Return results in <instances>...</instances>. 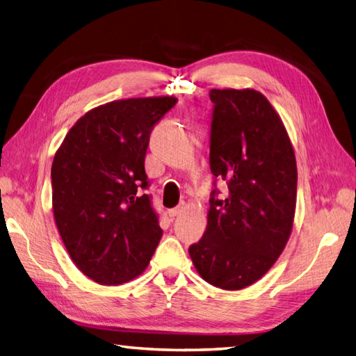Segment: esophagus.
<instances>
[{"label":"esophagus","instance_id":"34e87169","mask_svg":"<svg viewBox=\"0 0 356 356\" xmlns=\"http://www.w3.org/2000/svg\"><path fill=\"white\" fill-rule=\"evenodd\" d=\"M183 209H184V204H181V206L175 207V209H170L168 213H169L170 218H175V216H178L181 212H183Z\"/></svg>","mask_w":356,"mask_h":356}]
</instances>
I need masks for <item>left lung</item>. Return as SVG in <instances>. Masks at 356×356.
Listing matches in <instances>:
<instances>
[{"instance_id": "left-lung-1", "label": "left lung", "mask_w": 356, "mask_h": 356, "mask_svg": "<svg viewBox=\"0 0 356 356\" xmlns=\"http://www.w3.org/2000/svg\"><path fill=\"white\" fill-rule=\"evenodd\" d=\"M210 170L227 197L210 193L207 227L188 253L202 280L224 290L258 281L284 250L296 206V161L286 127L253 89H212Z\"/></svg>"}]
</instances>
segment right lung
<instances>
[{
  "label": "right lung",
  "instance_id": "obj_1",
  "mask_svg": "<svg viewBox=\"0 0 356 356\" xmlns=\"http://www.w3.org/2000/svg\"><path fill=\"white\" fill-rule=\"evenodd\" d=\"M173 97L112 101L69 130L52 163V206L72 261L104 286L146 269L163 230L152 207L144 158L152 129Z\"/></svg>",
  "mask_w": 356,
  "mask_h": 356
}]
</instances>
